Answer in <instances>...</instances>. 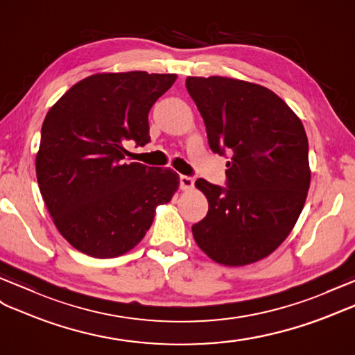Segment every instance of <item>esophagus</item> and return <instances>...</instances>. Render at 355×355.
I'll use <instances>...</instances> for the list:
<instances>
[{
    "label": "esophagus",
    "mask_w": 355,
    "mask_h": 355,
    "mask_svg": "<svg viewBox=\"0 0 355 355\" xmlns=\"http://www.w3.org/2000/svg\"><path fill=\"white\" fill-rule=\"evenodd\" d=\"M179 182H180V188H182V189H189V188L194 187V178L193 176L180 175Z\"/></svg>",
    "instance_id": "1"
}]
</instances>
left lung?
Instances as JSON below:
<instances>
[{"label": "left lung", "instance_id": "1", "mask_svg": "<svg viewBox=\"0 0 355 355\" xmlns=\"http://www.w3.org/2000/svg\"><path fill=\"white\" fill-rule=\"evenodd\" d=\"M214 153L230 155L226 187L197 179L209 203L193 226L197 245L215 262L241 266L271 254L304 206L309 143L301 120L274 92L223 76H188Z\"/></svg>", "mask_w": 355, "mask_h": 355}]
</instances>
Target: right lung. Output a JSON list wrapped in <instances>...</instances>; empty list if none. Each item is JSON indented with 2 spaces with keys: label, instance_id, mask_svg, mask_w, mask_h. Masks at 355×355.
<instances>
[{
  "label": "right lung",
  "instance_id": "add662e5",
  "mask_svg": "<svg viewBox=\"0 0 355 355\" xmlns=\"http://www.w3.org/2000/svg\"><path fill=\"white\" fill-rule=\"evenodd\" d=\"M176 81L175 73H96L69 89L42 125L36 173L58 232L92 257L134 248L171 200V168L126 162V141H150L149 111Z\"/></svg>",
  "mask_w": 355,
  "mask_h": 355
}]
</instances>
